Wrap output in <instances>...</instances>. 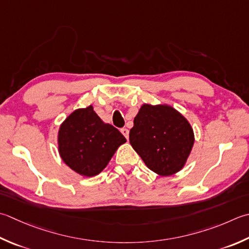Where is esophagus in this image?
I'll use <instances>...</instances> for the list:
<instances>
[{
    "label": "esophagus",
    "mask_w": 249,
    "mask_h": 249,
    "mask_svg": "<svg viewBox=\"0 0 249 249\" xmlns=\"http://www.w3.org/2000/svg\"><path fill=\"white\" fill-rule=\"evenodd\" d=\"M121 133L124 135V137H125L126 139H128V134H129V131H128V129H127V128H125V127H124V128H122V129H121Z\"/></svg>",
    "instance_id": "obj_1"
}]
</instances>
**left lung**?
Returning <instances> with one entry per match:
<instances>
[{
  "label": "left lung",
  "instance_id": "8db88e82",
  "mask_svg": "<svg viewBox=\"0 0 249 249\" xmlns=\"http://www.w3.org/2000/svg\"><path fill=\"white\" fill-rule=\"evenodd\" d=\"M131 147L160 176L182 169L194 143V133L184 116L167 105L141 106L129 131Z\"/></svg>",
  "mask_w": 249,
  "mask_h": 249
}]
</instances>
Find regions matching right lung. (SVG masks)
I'll use <instances>...</instances> for the list:
<instances>
[{
    "label": "right lung",
    "instance_id": "add662e5",
    "mask_svg": "<svg viewBox=\"0 0 249 249\" xmlns=\"http://www.w3.org/2000/svg\"><path fill=\"white\" fill-rule=\"evenodd\" d=\"M125 142L119 129L104 123L92 106L73 111L58 131V151L62 160L85 177L101 173Z\"/></svg>",
    "mask_w": 249,
    "mask_h": 249
}]
</instances>
